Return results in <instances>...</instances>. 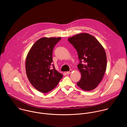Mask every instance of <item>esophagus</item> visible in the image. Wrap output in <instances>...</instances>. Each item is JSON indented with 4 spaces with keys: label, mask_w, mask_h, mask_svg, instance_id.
Listing matches in <instances>:
<instances>
[{
    "label": "esophagus",
    "mask_w": 127,
    "mask_h": 127,
    "mask_svg": "<svg viewBox=\"0 0 127 127\" xmlns=\"http://www.w3.org/2000/svg\"><path fill=\"white\" fill-rule=\"evenodd\" d=\"M71 72H72V70H70V71H67V72H66V73H67V74H70V73Z\"/></svg>",
    "instance_id": "34e87169"
}]
</instances>
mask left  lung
I'll list each match as a JSON object with an SVG mask.
<instances>
[{
	"instance_id": "8db88e82",
	"label": "left lung",
	"mask_w": 127,
	"mask_h": 127,
	"mask_svg": "<svg viewBox=\"0 0 127 127\" xmlns=\"http://www.w3.org/2000/svg\"><path fill=\"white\" fill-rule=\"evenodd\" d=\"M68 40L76 49L80 61L77 67L81 78L77 86L86 91L95 89L101 81L107 68L104 48L94 36L87 33L76 34Z\"/></svg>"
}]
</instances>
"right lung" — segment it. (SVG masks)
Masks as SVG:
<instances>
[{
    "mask_svg": "<svg viewBox=\"0 0 127 127\" xmlns=\"http://www.w3.org/2000/svg\"><path fill=\"white\" fill-rule=\"evenodd\" d=\"M61 39L42 37L38 39L32 47L26 57L25 66L29 80L43 93L54 89L63 77L52 64L54 48Z\"/></svg>",
    "mask_w": 127,
    "mask_h": 127,
    "instance_id": "1",
    "label": "right lung"
}]
</instances>
